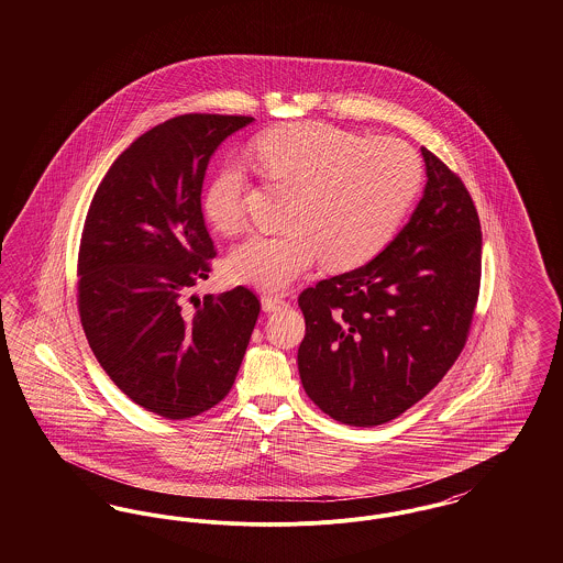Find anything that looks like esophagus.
<instances>
[{"mask_svg":"<svg viewBox=\"0 0 563 563\" xmlns=\"http://www.w3.org/2000/svg\"><path fill=\"white\" fill-rule=\"evenodd\" d=\"M262 306H264L266 312H276V310L287 308V301L283 297H278V295L264 294L262 295Z\"/></svg>","mask_w":563,"mask_h":563,"instance_id":"esophagus-1","label":"esophagus"}]
</instances>
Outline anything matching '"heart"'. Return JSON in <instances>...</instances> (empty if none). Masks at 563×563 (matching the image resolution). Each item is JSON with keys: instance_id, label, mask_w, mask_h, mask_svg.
I'll return each mask as SVG.
<instances>
[{"instance_id": "obj_1", "label": "heart", "mask_w": 563, "mask_h": 563, "mask_svg": "<svg viewBox=\"0 0 563 563\" xmlns=\"http://www.w3.org/2000/svg\"><path fill=\"white\" fill-rule=\"evenodd\" d=\"M262 177L289 191L285 230L253 234L228 255L232 280L264 291L287 289L322 260L346 272L372 262L413 205L424 168L399 139H367L324 122L276 126L253 143ZM246 175L239 164L214 170L202 209L219 234L244 228Z\"/></svg>"}]
</instances>
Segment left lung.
Here are the masks:
<instances>
[{
    "mask_svg": "<svg viewBox=\"0 0 563 563\" xmlns=\"http://www.w3.org/2000/svg\"><path fill=\"white\" fill-rule=\"evenodd\" d=\"M427 189L361 268L299 294L306 395L333 420L379 427L424 399L464 349L482 287V223L454 170L422 147Z\"/></svg>",
    "mask_w": 563,
    "mask_h": 563,
    "instance_id": "obj_1",
    "label": "left lung"
}]
</instances>
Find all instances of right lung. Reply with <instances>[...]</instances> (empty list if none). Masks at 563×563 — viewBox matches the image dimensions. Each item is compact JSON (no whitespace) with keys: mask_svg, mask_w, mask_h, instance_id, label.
<instances>
[{"mask_svg":"<svg viewBox=\"0 0 563 563\" xmlns=\"http://www.w3.org/2000/svg\"><path fill=\"white\" fill-rule=\"evenodd\" d=\"M251 115L184 113L141 134L99 184L78 251V312L113 384L166 420L221 401L241 369L260 297L205 295L217 257L200 191L217 145Z\"/></svg>","mask_w":563,"mask_h":563,"instance_id":"add662e5","label":"right lung"}]
</instances>
